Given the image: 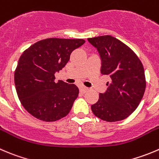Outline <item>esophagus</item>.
I'll return each instance as SVG.
<instances>
[{
	"label": "esophagus",
	"instance_id": "esophagus-1",
	"mask_svg": "<svg viewBox=\"0 0 159 159\" xmlns=\"http://www.w3.org/2000/svg\"><path fill=\"white\" fill-rule=\"evenodd\" d=\"M88 90H89V89H88V88H86V87H81V88H80V92H81V93H85V92H87Z\"/></svg>",
	"mask_w": 159,
	"mask_h": 159
}]
</instances>
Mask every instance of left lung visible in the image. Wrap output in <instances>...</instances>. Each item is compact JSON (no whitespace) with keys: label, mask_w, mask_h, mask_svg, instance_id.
I'll return each mask as SVG.
<instances>
[{"label":"left lung","mask_w":159,"mask_h":159,"mask_svg":"<svg viewBox=\"0 0 159 159\" xmlns=\"http://www.w3.org/2000/svg\"><path fill=\"white\" fill-rule=\"evenodd\" d=\"M101 57V73L109 75L107 90L99 93L92 105L95 116L107 122L127 118L138 108L144 95L146 80L143 64L136 53L112 35L89 38Z\"/></svg>","instance_id":"1"}]
</instances>
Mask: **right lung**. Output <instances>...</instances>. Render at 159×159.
Segmentation results:
<instances>
[{
    "label": "right lung",
    "mask_w": 159,
    "mask_h": 159,
    "mask_svg": "<svg viewBox=\"0 0 159 159\" xmlns=\"http://www.w3.org/2000/svg\"><path fill=\"white\" fill-rule=\"evenodd\" d=\"M84 43L82 39L49 38L23 52L15 69V84L18 98L29 113L45 122L58 120L69 113L79 89L63 81L56 83L54 74Z\"/></svg>",
    "instance_id": "obj_1"
}]
</instances>
